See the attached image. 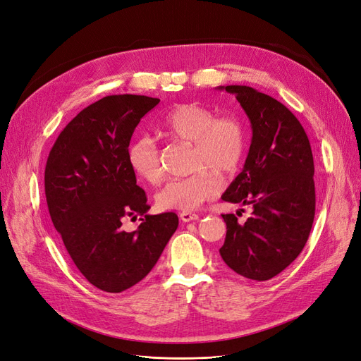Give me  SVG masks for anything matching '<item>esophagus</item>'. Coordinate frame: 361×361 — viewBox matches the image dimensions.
<instances>
[{
	"label": "esophagus",
	"instance_id": "1",
	"mask_svg": "<svg viewBox=\"0 0 361 361\" xmlns=\"http://www.w3.org/2000/svg\"><path fill=\"white\" fill-rule=\"evenodd\" d=\"M180 219L184 221V223H189V221H193V220H197L199 216L195 214V212H189V211H183L180 212Z\"/></svg>",
	"mask_w": 361,
	"mask_h": 361
}]
</instances>
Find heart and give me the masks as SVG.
<instances>
[{
  "label": "heart",
  "mask_w": 361,
  "mask_h": 361,
  "mask_svg": "<svg viewBox=\"0 0 361 361\" xmlns=\"http://www.w3.org/2000/svg\"><path fill=\"white\" fill-rule=\"evenodd\" d=\"M172 140L192 142L188 177L168 181L156 196L162 211H193L214 199L221 189L219 173H233L247 149L244 123L235 116L217 117L216 111L199 104H178L157 122ZM128 164L135 176L149 184H159L164 177L159 149L149 135H140L128 149Z\"/></svg>",
  "instance_id": "1"
}]
</instances>
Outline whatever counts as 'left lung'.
Wrapping results in <instances>:
<instances>
[{
	"instance_id": "1",
	"label": "left lung",
	"mask_w": 361,
	"mask_h": 361,
	"mask_svg": "<svg viewBox=\"0 0 361 361\" xmlns=\"http://www.w3.org/2000/svg\"><path fill=\"white\" fill-rule=\"evenodd\" d=\"M236 97L250 118L252 138L243 172L221 196L251 205L238 223L223 214L220 256L232 271L266 281L295 260L310 238L315 216L314 157L306 132L286 105L250 86H219Z\"/></svg>"
}]
</instances>
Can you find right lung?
<instances>
[{
	"mask_svg": "<svg viewBox=\"0 0 361 361\" xmlns=\"http://www.w3.org/2000/svg\"><path fill=\"white\" fill-rule=\"evenodd\" d=\"M160 102L144 95H110L90 104L63 128L44 171L50 217L78 271L106 293L147 276L178 228L176 212L150 216L145 192L128 164L132 133ZM142 216L133 233L126 216Z\"/></svg>",
	"mask_w": 361,
	"mask_h": 361,
	"instance_id": "right-lung-1",
	"label": "right lung"
}]
</instances>
